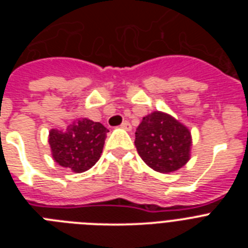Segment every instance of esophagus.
<instances>
[{"instance_id": "34e87169", "label": "esophagus", "mask_w": 248, "mask_h": 248, "mask_svg": "<svg viewBox=\"0 0 248 248\" xmlns=\"http://www.w3.org/2000/svg\"><path fill=\"white\" fill-rule=\"evenodd\" d=\"M120 126H122L123 129H125V130H130V129H131L130 123L126 122V120H125V122H123V123H122V125H120Z\"/></svg>"}]
</instances>
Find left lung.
<instances>
[{
  "instance_id": "obj_1",
  "label": "left lung",
  "mask_w": 248,
  "mask_h": 248,
  "mask_svg": "<svg viewBox=\"0 0 248 248\" xmlns=\"http://www.w3.org/2000/svg\"><path fill=\"white\" fill-rule=\"evenodd\" d=\"M134 143L140 157L155 171H175L190 159L189 129L169 114L154 111L144 117Z\"/></svg>"
}]
</instances>
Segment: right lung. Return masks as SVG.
Instances as JSON below:
<instances>
[{"instance_id": "right-lung-1", "label": "right lung", "mask_w": 248, "mask_h": 248, "mask_svg": "<svg viewBox=\"0 0 248 248\" xmlns=\"http://www.w3.org/2000/svg\"><path fill=\"white\" fill-rule=\"evenodd\" d=\"M108 131L87 118L73 122L65 131L52 129L48 141L56 163L76 172L89 170L99 160Z\"/></svg>"}]
</instances>
